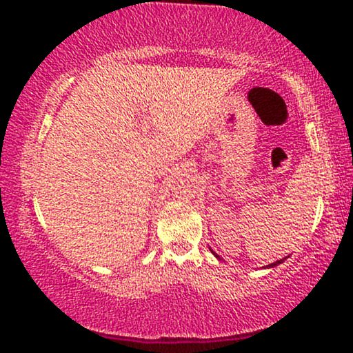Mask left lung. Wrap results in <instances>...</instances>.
<instances>
[{"label":"left lung","mask_w":353,"mask_h":353,"mask_svg":"<svg viewBox=\"0 0 353 353\" xmlns=\"http://www.w3.org/2000/svg\"><path fill=\"white\" fill-rule=\"evenodd\" d=\"M214 254V252H212ZM216 257H219V255H216ZM283 262V259H281V261H277V262H274V264H269V267H275V265H279V264H282Z\"/></svg>","instance_id":"1"}]
</instances>
